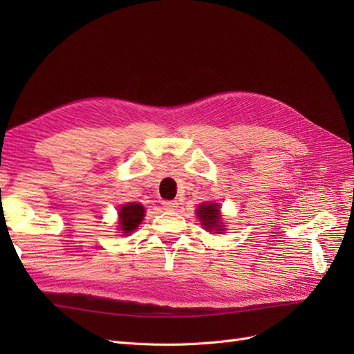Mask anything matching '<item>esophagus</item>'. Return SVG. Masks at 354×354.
Returning <instances> with one entry per match:
<instances>
[{"mask_svg": "<svg viewBox=\"0 0 354 354\" xmlns=\"http://www.w3.org/2000/svg\"><path fill=\"white\" fill-rule=\"evenodd\" d=\"M162 207L167 211H174L178 207V203H177V201H164L162 202Z\"/></svg>", "mask_w": 354, "mask_h": 354, "instance_id": "1", "label": "esophagus"}]
</instances>
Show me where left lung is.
Masks as SVG:
<instances>
[{"label": "left lung", "instance_id": "8db88e82", "mask_svg": "<svg viewBox=\"0 0 354 354\" xmlns=\"http://www.w3.org/2000/svg\"><path fill=\"white\" fill-rule=\"evenodd\" d=\"M196 216L201 220V224L208 230H223L220 221V205L218 203H202L198 208Z\"/></svg>", "mask_w": 354, "mask_h": 354}]
</instances>
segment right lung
Masks as SVG:
<instances>
[{
	"label": "right lung",
	"instance_id": "obj_1",
	"mask_svg": "<svg viewBox=\"0 0 354 354\" xmlns=\"http://www.w3.org/2000/svg\"><path fill=\"white\" fill-rule=\"evenodd\" d=\"M145 217V208L140 203H127L120 211V224L122 233H131Z\"/></svg>",
	"mask_w": 354,
	"mask_h": 354
}]
</instances>
